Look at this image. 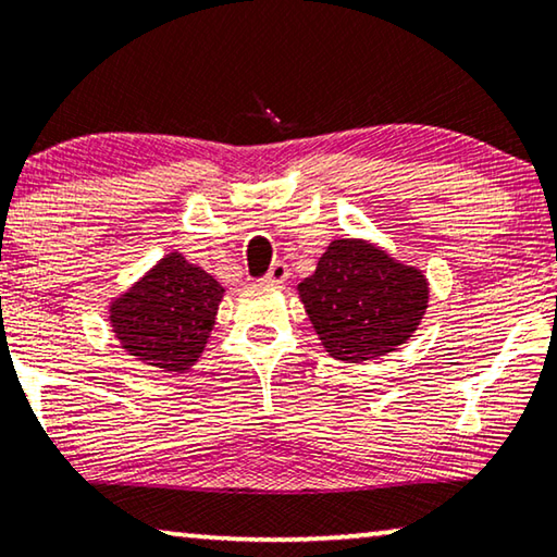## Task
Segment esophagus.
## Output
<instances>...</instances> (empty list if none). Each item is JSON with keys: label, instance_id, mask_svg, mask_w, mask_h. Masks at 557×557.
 Instances as JSON below:
<instances>
[{"label": "esophagus", "instance_id": "obj_1", "mask_svg": "<svg viewBox=\"0 0 557 557\" xmlns=\"http://www.w3.org/2000/svg\"><path fill=\"white\" fill-rule=\"evenodd\" d=\"M287 277H289L287 264L285 262H275L268 270V275H264V282H268V285H285Z\"/></svg>", "mask_w": 557, "mask_h": 557}]
</instances>
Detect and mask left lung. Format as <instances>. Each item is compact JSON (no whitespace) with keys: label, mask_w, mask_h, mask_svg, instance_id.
Listing matches in <instances>:
<instances>
[{"label":"left lung","mask_w":557,"mask_h":557,"mask_svg":"<svg viewBox=\"0 0 557 557\" xmlns=\"http://www.w3.org/2000/svg\"><path fill=\"white\" fill-rule=\"evenodd\" d=\"M297 295L326 355L364 364L413 337L429 310L431 287L426 272L382 245L334 237Z\"/></svg>","instance_id":"8db88e82"}]
</instances>
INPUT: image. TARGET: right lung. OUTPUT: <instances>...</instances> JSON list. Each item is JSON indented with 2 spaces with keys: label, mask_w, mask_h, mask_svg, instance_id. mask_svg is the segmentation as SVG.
<instances>
[{
  "label": "right lung",
  "mask_w": 557,
  "mask_h": 557,
  "mask_svg": "<svg viewBox=\"0 0 557 557\" xmlns=\"http://www.w3.org/2000/svg\"><path fill=\"white\" fill-rule=\"evenodd\" d=\"M225 287L171 250L109 302V324L121 349L163 374L198 364L213 334Z\"/></svg>",
  "instance_id": "obj_1"
}]
</instances>
